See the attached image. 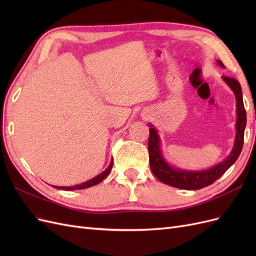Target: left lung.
<instances>
[{
	"label": "left lung",
	"mask_w": 256,
	"mask_h": 256,
	"mask_svg": "<svg viewBox=\"0 0 256 256\" xmlns=\"http://www.w3.org/2000/svg\"><path fill=\"white\" fill-rule=\"evenodd\" d=\"M221 67H224L221 60H216ZM222 79L234 92L236 96V136L233 150L230 152L228 157L204 171H184V170L175 168L170 166L162 156L160 148V138L152 125H150V138H148V154H150V164L152 172L158 180L166 184L172 186L175 188H180L186 190H198L214 182L220 178L228 170L235 164L238 159L244 145V128L246 125V114L242 100V90L239 82L230 76H222Z\"/></svg>",
	"instance_id": "left-lung-1"
}]
</instances>
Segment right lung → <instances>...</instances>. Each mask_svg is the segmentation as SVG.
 Returning <instances> with one entry per match:
<instances>
[{"mask_svg": "<svg viewBox=\"0 0 256 256\" xmlns=\"http://www.w3.org/2000/svg\"><path fill=\"white\" fill-rule=\"evenodd\" d=\"M112 166H113V160H111L109 166H108L104 171L102 173H100L99 175H97L96 177L92 178V180L85 182H82L80 184H76V186H72V187H58V186H53V187H56L58 189H62V190H66V191H69V190H80V189H85V188H90V187H92V186H95L97 184H99L100 182H102L104 178L110 174L111 170H112Z\"/></svg>", "mask_w": 256, "mask_h": 256, "instance_id": "1", "label": "right lung"}]
</instances>
